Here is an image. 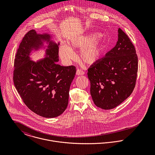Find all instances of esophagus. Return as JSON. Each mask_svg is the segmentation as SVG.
Here are the masks:
<instances>
[{
    "label": "esophagus",
    "instance_id": "34e87169",
    "mask_svg": "<svg viewBox=\"0 0 155 155\" xmlns=\"http://www.w3.org/2000/svg\"><path fill=\"white\" fill-rule=\"evenodd\" d=\"M76 75H78V76H81V75H84V71L81 70V69H78L77 71H76Z\"/></svg>",
    "mask_w": 155,
    "mask_h": 155
}]
</instances>
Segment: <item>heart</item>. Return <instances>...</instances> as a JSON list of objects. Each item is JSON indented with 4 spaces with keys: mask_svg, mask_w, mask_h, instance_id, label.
Segmentation results:
<instances>
[{
    "mask_svg": "<svg viewBox=\"0 0 155 155\" xmlns=\"http://www.w3.org/2000/svg\"><path fill=\"white\" fill-rule=\"evenodd\" d=\"M101 35L79 36L73 38L68 46L62 45L60 48V56L64 61H69L74 58L75 55L73 49H81L80 58L87 64L92 65L97 63L103 57L105 51L104 43L99 38Z\"/></svg>",
    "mask_w": 155,
    "mask_h": 155,
    "instance_id": "1",
    "label": "heart"
}]
</instances>
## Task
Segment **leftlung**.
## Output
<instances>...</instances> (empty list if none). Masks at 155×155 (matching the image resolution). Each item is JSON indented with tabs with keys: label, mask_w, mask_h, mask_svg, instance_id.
<instances>
[{
	"label": "left lung",
	"mask_w": 155,
	"mask_h": 155,
	"mask_svg": "<svg viewBox=\"0 0 155 155\" xmlns=\"http://www.w3.org/2000/svg\"><path fill=\"white\" fill-rule=\"evenodd\" d=\"M90 93L98 107L112 109L132 94L138 71V57L128 36L118 29L116 46L88 70Z\"/></svg>",
	"instance_id": "left-lung-1"
}]
</instances>
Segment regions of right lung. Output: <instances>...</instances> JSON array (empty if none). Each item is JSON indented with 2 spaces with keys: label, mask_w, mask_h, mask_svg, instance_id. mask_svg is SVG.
Returning <instances> with one entry per match:
<instances>
[{
  "label": "right lung",
  "mask_w": 155,
  "mask_h": 155,
  "mask_svg": "<svg viewBox=\"0 0 155 155\" xmlns=\"http://www.w3.org/2000/svg\"><path fill=\"white\" fill-rule=\"evenodd\" d=\"M48 34L39 35L35 30L27 32L22 39L14 60V85L27 107L47 118L55 117L66 109L70 85L76 70L73 66L57 64L58 45ZM48 44L45 58L37 62L29 54Z\"/></svg>",
  "instance_id": "add662e5"
}]
</instances>
